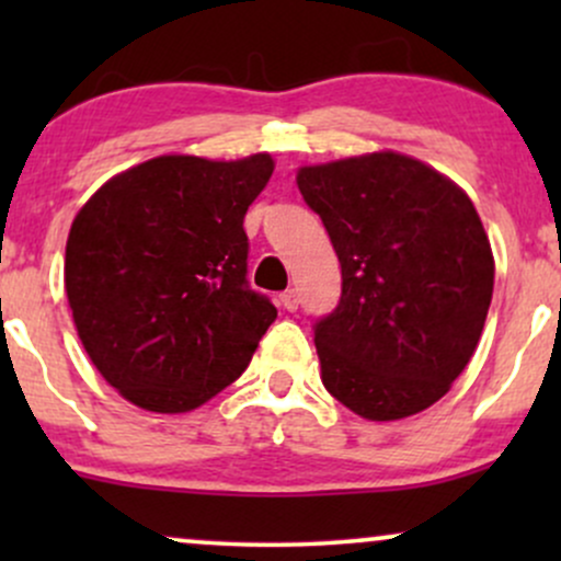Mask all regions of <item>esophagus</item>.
Wrapping results in <instances>:
<instances>
[{"label":"esophagus","instance_id":"34e87169","mask_svg":"<svg viewBox=\"0 0 561 561\" xmlns=\"http://www.w3.org/2000/svg\"><path fill=\"white\" fill-rule=\"evenodd\" d=\"M298 302H300L298 289H285V293L279 295V306L287 308V311H295V308H298Z\"/></svg>","mask_w":561,"mask_h":561}]
</instances>
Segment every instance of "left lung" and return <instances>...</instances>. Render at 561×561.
Segmentation results:
<instances>
[{"instance_id":"1","label":"left lung","mask_w":561,"mask_h":561,"mask_svg":"<svg viewBox=\"0 0 561 561\" xmlns=\"http://www.w3.org/2000/svg\"><path fill=\"white\" fill-rule=\"evenodd\" d=\"M330 234L343 295L313 324L321 382L371 422L440 401L465 371L493 298V253L472 199L398 152L298 171Z\"/></svg>"}]
</instances>
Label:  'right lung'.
<instances>
[{
	"mask_svg": "<svg viewBox=\"0 0 561 561\" xmlns=\"http://www.w3.org/2000/svg\"><path fill=\"white\" fill-rule=\"evenodd\" d=\"M272 171L266 152L152 158L102 184L73 218L70 311L126 401L182 414L248 369L276 308L248 285L242 221Z\"/></svg>",
	"mask_w": 561,
	"mask_h": 561,
	"instance_id": "right-lung-1",
	"label": "right lung"
}]
</instances>
